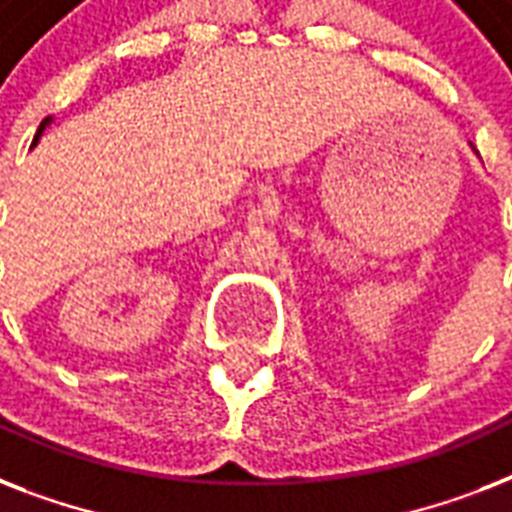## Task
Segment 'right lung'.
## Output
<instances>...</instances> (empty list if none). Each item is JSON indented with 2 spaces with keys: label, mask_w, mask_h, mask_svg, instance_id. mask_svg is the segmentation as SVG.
<instances>
[{
  "label": "right lung",
  "mask_w": 512,
  "mask_h": 512,
  "mask_svg": "<svg viewBox=\"0 0 512 512\" xmlns=\"http://www.w3.org/2000/svg\"><path fill=\"white\" fill-rule=\"evenodd\" d=\"M47 122H50V119H44V122H42V127H39V132H36V138H34V146H36V140H39V135H42V132H44V127H47Z\"/></svg>",
  "instance_id": "right-lung-1"
}]
</instances>
